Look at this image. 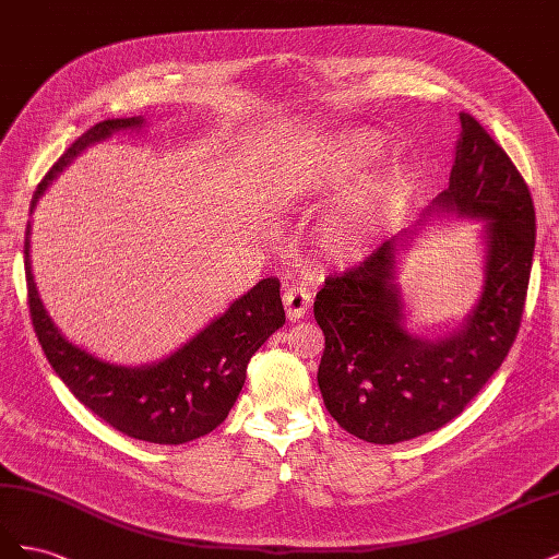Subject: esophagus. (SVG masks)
<instances>
[{
	"mask_svg": "<svg viewBox=\"0 0 559 559\" xmlns=\"http://www.w3.org/2000/svg\"><path fill=\"white\" fill-rule=\"evenodd\" d=\"M282 302H284L286 317H289L292 321H298L310 312L312 294L306 284H289L282 294Z\"/></svg>",
	"mask_w": 559,
	"mask_h": 559,
	"instance_id": "34e87169",
	"label": "esophagus"
}]
</instances>
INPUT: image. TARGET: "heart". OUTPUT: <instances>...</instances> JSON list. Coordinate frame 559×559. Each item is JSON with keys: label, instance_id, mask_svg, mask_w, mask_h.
Wrapping results in <instances>:
<instances>
[{"label": "heart", "instance_id": "obj_1", "mask_svg": "<svg viewBox=\"0 0 559 559\" xmlns=\"http://www.w3.org/2000/svg\"><path fill=\"white\" fill-rule=\"evenodd\" d=\"M380 156L382 140L373 130H329L302 142L284 160L282 193L289 202L343 195ZM415 191L417 173L408 163H384L370 170L324 228L321 242L329 257L341 263L361 261L373 249L380 228L408 205Z\"/></svg>", "mask_w": 559, "mask_h": 559}]
</instances>
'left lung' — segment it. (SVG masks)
<instances>
[{
  "instance_id": "left-lung-1",
  "label": "left lung",
  "mask_w": 559,
  "mask_h": 559,
  "mask_svg": "<svg viewBox=\"0 0 559 559\" xmlns=\"http://www.w3.org/2000/svg\"><path fill=\"white\" fill-rule=\"evenodd\" d=\"M448 189L419 224L438 218L485 222L483 284L473 308L415 333L399 273L419 230L403 228L364 265L329 277L314 300L326 335L319 392L331 417L366 443L394 445L448 425L473 401L509 354L527 296L536 224L527 183L506 151L471 114Z\"/></svg>"
}]
</instances>
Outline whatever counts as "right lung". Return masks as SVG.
<instances>
[{
    "label": "right lung",
    "mask_w": 559,
    "mask_h": 559,
    "mask_svg": "<svg viewBox=\"0 0 559 559\" xmlns=\"http://www.w3.org/2000/svg\"><path fill=\"white\" fill-rule=\"evenodd\" d=\"M146 128L144 116H130L107 118L83 132L37 186L29 214L48 186L88 146L118 132L140 134ZM29 235L32 222L25 230L32 324L48 364L86 408L121 433L158 445L189 443L222 425L242 392L249 359L286 319L277 277H265L251 286L165 359L121 366L74 345L50 319L32 275Z\"/></svg>",
    "instance_id": "1"
}]
</instances>
